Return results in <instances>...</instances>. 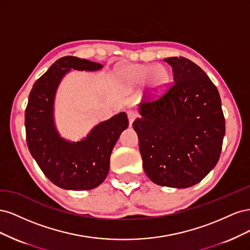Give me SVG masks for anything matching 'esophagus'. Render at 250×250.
Instances as JSON below:
<instances>
[{
    "label": "esophagus",
    "mask_w": 250,
    "mask_h": 250,
    "mask_svg": "<svg viewBox=\"0 0 250 250\" xmlns=\"http://www.w3.org/2000/svg\"><path fill=\"white\" fill-rule=\"evenodd\" d=\"M127 117H128V121H129V125H132L133 121L138 118V113L133 110H128Z\"/></svg>",
    "instance_id": "34e87169"
}]
</instances>
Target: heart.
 <instances>
[{
	"mask_svg": "<svg viewBox=\"0 0 250 250\" xmlns=\"http://www.w3.org/2000/svg\"><path fill=\"white\" fill-rule=\"evenodd\" d=\"M150 77V83L155 88L164 87L169 81V74L163 66L154 64H134L126 66L120 73V80L125 85H140Z\"/></svg>",
	"mask_w": 250,
	"mask_h": 250,
	"instance_id": "heart-1",
	"label": "heart"
}]
</instances>
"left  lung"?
Here are the masks:
<instances>
[{
	"label": "left lung",
	"instance_id": "1",
	"mask_svg": "<svg viewBox=\"0 0 250 250\" xmlns=\"http://www.w3.org/2000/svg\"><path fill=\"white\" fill-rule=\"evenodd\" d=\"M173 84L157 99L139 105L133 122L143 168L158 186L198 184L220 157L225 120L218 89L204 71L184 57L165 59Z\"/></svg>",
	"mask_w": 250,
	"mask_h": 250
}]
</instances>
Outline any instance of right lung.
Masks as SVG:
<instances>
[{
	"instance_id": "1",
	"label": "right lung",
	"mask_w": 250,
	"mask_h": 250,
	"mask_svg": "<svg viewBox=\"0 0 250 250\" xmlns=\"http://www.w3.org/2000/svg\"><path fill=\"white\" fill-rule=\"evenodd\" d=\"M101 63L64 56L36 80L25 111L26 139L30 153L49 180L64 190H92L100 186L109 171L111 151L128 127L122 111L97 124L81 141L63 139L54 120L57 88L72 70L95 72Z\"/></svg>"
}]
</instances>
